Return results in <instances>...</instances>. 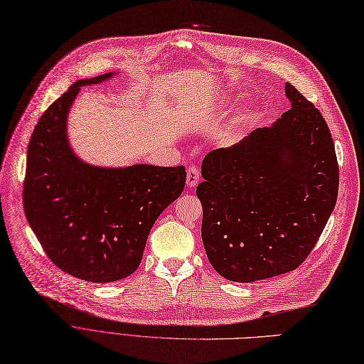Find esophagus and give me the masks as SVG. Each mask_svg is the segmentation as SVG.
Masks as SVG:
<instances>
[{"instance_id": "1", "label": "esophagus", "mask_w": 364, "mask_h": 364, "mask_svg": "<svg viewBox=\"0 0 364 364\" xmlns=\"http://www.w3.org/2000/svg\"><path fill=\"white\" fill-rule=\"evenodd\" d=\"M200 181V170L196 166H191L186 171V186L194 188Z\"/></svg>"}]
</instances>
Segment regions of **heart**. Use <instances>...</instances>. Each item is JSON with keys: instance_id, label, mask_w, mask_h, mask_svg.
Here are the masks:
<instances>
[{"instance_id": "obj_1", "label": "heart", "mask_w": 364, "mask_h": 364, "mask_svg": "<svg viewBox=\"0 0 364 364\" xmlns=\"http://www.w3.org/2000/svg\"><path fill=\"white\" fill-rule=\"evenodd\" d=\"M241 126H243V119L241 118H238L237 121H235V126H234V130H238Z\"/></svg>"}]
</instances>
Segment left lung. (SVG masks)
<instances>
[{"mask_svg": "<svg viewBox=\"0 0 364 364\" xmlns=\"http://www.w3.org/2000/svg\"><path fill=\"white\" fill-rule=\"evenodd\" d=\"M290 109L269 127L210 151L197 186L201 238L223 279L252 283L296 269L332 215L339 168L320 111L290 82Z\"/></svg>", "mask_w": 364, "mask_h": 364, "instance_id": "left-lung-1", "label": "left lung"}]
</instances>
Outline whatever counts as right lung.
Segmentation results:
<instances>
[{"instance_id":"obj_1","label":"right lung","mask_w":364,"mask_h":364,"mask_svg":"<svg viewBox=\"0 0 364 364\" xmlns=\"http://www.w3.org/2000/svg\"><path fill=\"white\" fill-rule=\"evenodd\" d=\"M74 82L41 115L31 136L23 183L25 215L50 261L92 283L133 274L161 212L183 191V166L99 167L82 161L68 139V114L82 85Z\"/></svg>"}]
</instances>
